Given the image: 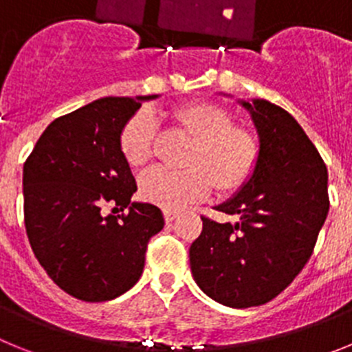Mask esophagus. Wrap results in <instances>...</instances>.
I'll use <instances>...</instances> for the list:
<instances>
[{"label":"esophagus","mask_w":352,"mask_h":352,"mask_svg":"<svg viewBox=\"0 0 352 352\" xmlns=\"http://www.w3.org/2000/svg\"><path fill=\"white\" fill-rule=\"evenodd\" d=\"M178 217V211H173V210H164V219H166V222H173L174 219Z\"/></svg>","instance_id":"esophagus-1"}]
</instances>
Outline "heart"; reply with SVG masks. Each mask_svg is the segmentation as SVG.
<instances>
[{"instance_id": "obj_1", "label": "heart", "mask_w": 352, "mask_h": 352, "mask_svg": "<svg viewBox=\"0 0 352 352\" xmlns=\"http://www.w3.org/2000/svg\"><path fill=\"white\" fill-rule=\"evenodd\" d=\"M173 121L192 139L183 166L186 169H151L139 182L142 201L178 210L206 197L213 185L219 194H234L259 167L261 142L247 126L236 125L231 109L210 100H195L174 109ZM155 121L146 113L133 114L118 135L121 157L130 167H141L151 153Z\"/></svg>"}]
</instances>
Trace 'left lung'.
I'll return each mask as SVG.
<instances>
[{
  "instance_id": "obj_1",
  "label": "left lung",
  "mask_w": 352,
  "mask_h": 352,
  "mask_svg": "<svg viewBox=\"0 0 352 352\" xmlns=\"http://www.w3.org/2000/svg\"><path fill=\"white\" fill-rule=\"evenodd\" d=\"M243 105L259 132V167L217 206L239 220L219 223L203 214V231L190 245L197 285L232 309L268 303L296 278L329 210L328 170L298 121L268 100Z\"/></svg>"
}]
</instances>
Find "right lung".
<instances>
[{
  "label": "right lung",
  "mask_w": 352,
  "mask_h": 352,
  "mask_svg": "<svg viewBox=\"0 0 352 352\" xmlns=\"http://www.w3.org/2000/svg\"><path fill=\"white\" fill-rule=\"evenodd\" d=\"M151 96H105L56 118L24 162V226L47 275L70 296L107 301L141 276L149 239L164 227L138 190L118 135ZM105 206L129 214L105 215ZM113 208V209H116Z\"/></svg>",
  "instance_id": "right-lung-1"
}]
</instances>
